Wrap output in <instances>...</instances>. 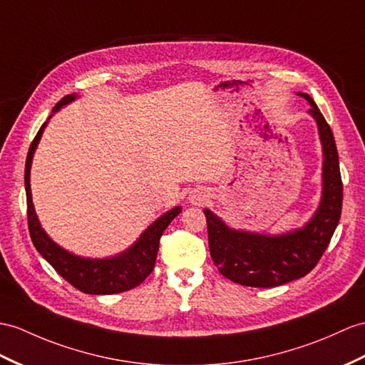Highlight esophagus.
I'll return each instance as SVG.
<instances>
[{
    "mask_svg": "<svg viewBox=\"0 0 365 365\" xmlns=\"http://www.w3.org/2000/svg\"><path fill=\"white\" fill-rule=\"evenodd\" d=\"M207 198V195H206V190H202V189H197V190H193L192 192V195H190V201L193 202V204H202L204 202V200Z\"/></svg>",
    "mask_w": 365,
    "mask_h": 365,
    "instance_id": "esophagus-1",
    "label": "esophagus"
}]
</instances>
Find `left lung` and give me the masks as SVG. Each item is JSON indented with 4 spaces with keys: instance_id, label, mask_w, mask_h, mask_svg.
<instances>
[{
    "instance_id": "obj_1",
    "label": "left lung",
    "mask_w": 365,
    "mask_h": 365,
    "mask_svg": "<svg viewBox=\"0 0 365 365\" xmlns=\"http://www.w3.org/2000/svg\"><path fill=\"white\" fill-rule=\"evenodd\" d=\"M311 105L322 142V198L314 215L304 227L287 234L264 235L229 227L209 209V250L213 263L226 279L245 287L272 288L296 280L314 268L339 223L342 210V180L333 131L314 101L297 93Z\"/></svg>"
}]
</instances>
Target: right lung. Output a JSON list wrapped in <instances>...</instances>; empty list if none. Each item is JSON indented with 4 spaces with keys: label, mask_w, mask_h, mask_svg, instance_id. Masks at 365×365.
<instances>
[{
    "label": "right lung",
    "mask_w": 365,
    "mask_h": 365,
    "mask_svg": "<svg viewBox=\"0 0 365 365\" xmlns=\"http://www.w3.org/2000/svg\"><path fill=\"white\" fill-rule=\"evenodd\" d=\"M77 99L76 94H68L61 99L54 108L52 114L57 113L61 106H65ZM51 119V115H49ZM48 122H44L38 130L37 136L34 138L29 147L28 158H26L24 168V187H26V201H28V225L29 234L34 246L41 257L54 268L61 277L69 282L74 288L80 289L86 294H118L136 288L144 282L148 274L153 271L156 255L159 250V240L164 234L167 226L172 223V220L181 213V207H173L159 217L155 223L150 225L142 235L136 240V243L130 246L127 251H123L114 257L106 259H85L68 252L63 247H60L56 242H52L49 235L44 232L37 213L34 209L32 193H31V165L32 158L37 148L43 130Z\"/></svg>",
    "instance_id": "1"
}]
</instances>
